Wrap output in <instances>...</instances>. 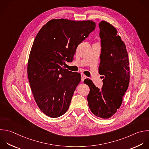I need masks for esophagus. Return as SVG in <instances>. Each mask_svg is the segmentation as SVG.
<instances>
[{
  "mask_svg": "<svg viewBox=\"0 0 149 149\" xmlns=\"http://www.w3.org/2000/svg\"><path fill=\"white\" fill-rule=\"evenodd\" d=\"M87 78V77L84 74H81V81H84V79H86Z\"/></svg>",
  "mask_w": 149,
  "mask_h": 149,
  "instance_id": "1",
  "label": "esophagus"
}]
</instances>
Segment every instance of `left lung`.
Segmentation results:
<instances>
[{
  "label": "left lung",
  "mask_w": 149,
  "mask_h": 149,
  "mask_svg": "<svg viewBox=\"0 0 149 149\" xmlns=\"http://www.w3.org/2000/svg\"><path fill=\"white\" fill-rule=\"evenodd\" d=\"M101 38L100 62L98 72L102 76L100 90L88 79L84 83L90 87L87 96L88 107L95 116L106 119L119 108L122 97L129 83V62L126 46L116 29L109 23H99Z\"/></svg>",
  "instance_id": "1"
}]
</instances>
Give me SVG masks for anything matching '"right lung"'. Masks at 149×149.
<instances>
[{
    "instance_id": "right-lung-1",
    "label": "right lung",
    "mask_w": 149,
    "mask_h": 149,
    "mask_svg": "<svg viewBox=\"0 0 149 149\" xmlns=\"http://www.w3.org/2000/svg\"><path fill=\"white\" fill-rule=\"evenodd\" d=\"M95 27L93 21L52 19L36 36L29 59L28 77L36 102L47 116L57 118L69 109L81 75L62 66L73 61L77 46Z\"/></svg>"
}]
</instances>
